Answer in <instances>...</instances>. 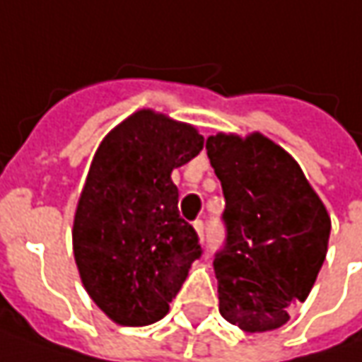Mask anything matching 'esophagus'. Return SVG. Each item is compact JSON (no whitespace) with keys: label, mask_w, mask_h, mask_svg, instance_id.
<instances>
[{"label":"esophagus","mask_w":362,"mask_h":362,"mask_svg":"<svg viewBox=\"0 0 362 362\" xmlns=\"http://www.w3.org/2000/svg\"><path fill=\"white\" fill-rule=\"evenodd\" d=\"M193 228H195L197 235H199V240L203 242V230H205V223H203L202 219H197V221H193Z\"/></svg>","instance_id":"1"}]
</instances>
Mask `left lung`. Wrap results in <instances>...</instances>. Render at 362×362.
I'll return each instance as SVG.
<instances>
[{
	"label": "left lung",
	"mask_w": 362,
	"mask_h": 362,
	"mask_svg": "<svg viewBox=\"0 0 362 362\" xmlns=\"http://www.w3.org/2000/svg\"><path fill=\"white\" fill-rule=\"evenodd\" d=\"M205 148L226 197V242L214 259L219 313L247 332L280 328L316 282L330 217L298 163L270 139L216 134Z\"/></svg>",
	"instance_id": "1"
}]
</instances>
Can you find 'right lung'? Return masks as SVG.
I'll list each match as a JSON object with an SVG mask.
<instances>
[{
    "label": "right lung",
    "instance_id": "right-lung-1",
    "mask_svg": "<svg viewBox=\"0 0 362 362\" xmlns=\"http://www.w3.org/2000/svg\"><path fill=\"white\" fill-rule=\"evenodd\" d=\"M202 148L193 127L139 110L108 132L92 159L74 217V257L90 298L122 327L160 320L202 257L171 181Z\"/></svg>",
    "mask_w": 362,
    "mask_h": 362
}]
</instances>
